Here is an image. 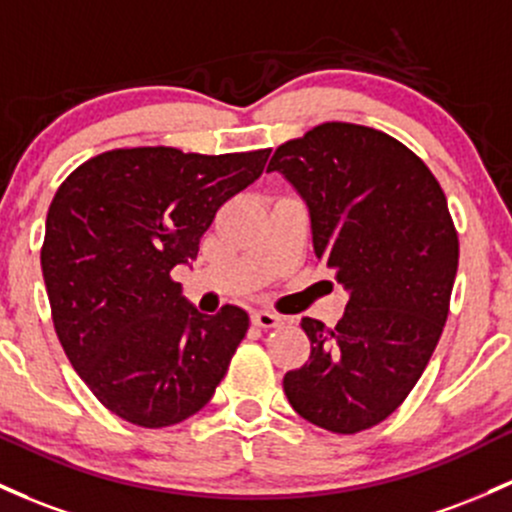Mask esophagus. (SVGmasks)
I'll return each mask as SVG.
<instances>
[{
	"label": "esophagus",
	"mask_w": 512,
	"mask_h": 512,
	"mask_svg": "<svg viewBox=\"0 0 512 512\" xmlns=\"http://www.w3.org/2000/svg\"><path fill=\"white\" fill-rule=\"evenodd\" d=\"M252 323L257 325V328H277V325L284 323L282 316H277V313H269V311H255L252 313Z\"/></svg>",
	"instance_id": "obj_1"
}]
</instances>
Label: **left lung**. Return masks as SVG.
I'll use <instances>...</instances> for the list:
<instances>
[{"label": "left lung", "mask_w": 512, "mask_h": 512, "mask_svg": "<svg viewBox=\"0 0 512 512\" xmlns=\"http://www.w3.org/2000/svg\"><path fill=\"white\" fill-rule=\"evenodd\" d=\"M267 172L306 201L313 250L350 294L333 330L301 320L311 357L284 393L318 428L367 430L406 401L445 328L459 265L445 192L396 138L340 121L279 145Z\"/></svg>", "instance_id": "8db88e82"}]
</instances>
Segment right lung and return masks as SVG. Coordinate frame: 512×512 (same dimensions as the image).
Instances as JSON below:
<instances>
[{"mask_svg":"<svg viewBox=\"0 0 512 512\" xmlns=\"http://www.w3.org/2000/svg\"><path fill=\"white\" fill-rule=\"evenodd\" d=\"M267 157L109 150L55 192L41 250L55 333L101 406L128 423H182L226 376L250 318L238 306L199 313L170 272L194 260L216 211Z\"/></svg>","mask_w":512,"mask_h":512,"instance_id":"add662e5","label":"right lung"}]
</instances>
